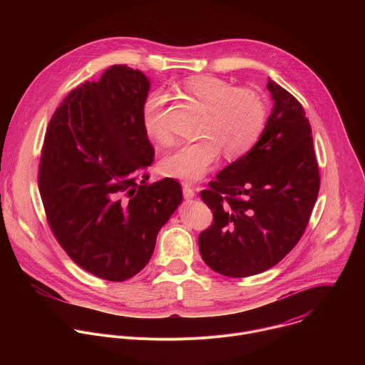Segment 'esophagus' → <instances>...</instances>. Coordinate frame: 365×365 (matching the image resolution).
Listing matches in <instances>:
<instances>
[{"label":"esophagus","mask_w":365,"mask_h":365,"mask_svg":"<svg viewBox=\"0 0 365 365\" xmlns=\"http://www.w3.org/2000/svg\"><path fill=\"white\" fill-rule=\"evenodd\" d=\"M195 190H193V187H190L189 185H183V196L186 197V199H192V197H195Z\"/></svg>","instance_id":"1"}]
</instances>
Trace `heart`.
I'll return each instance as SVG.
<instances>
[{
	"mask_svg": "<svg viewBox=\"0 0 365 365\" xmlns=\"http://www.w3.org/2000/svg\"><path fill=\"white\" fill-rule=\"evenodd\" d=\"M180 88L207 113L200 140L180 143L170 148L160 160V172L168 178L196 182L220 160L224 148L230 159L247 154L266 128V107L254 92L235 89L215 76H190ZM166 102L163 92L147 96L141 110L145 134L155 141H166L168 131L162 123Z\"/></svg>",
	"mask_w": 365,
	"mask_h": 365,
	"instance_id": "b5f03b06",
	"label": "heart"
}]
</instances>
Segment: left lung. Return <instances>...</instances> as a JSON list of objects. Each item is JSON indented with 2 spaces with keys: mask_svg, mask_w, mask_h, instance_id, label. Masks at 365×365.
I'll return each instance as SVG.
<instances>
[{
  "mask_svg": "<svg viewBox=\"0 0 365 365\" xmlns=\"http://www.w3.org/2000/svg\"><path fill=\"white\" fill-rule=\"evenodd\" d=\"M273 111L257 144L222 169L202 200L214 221L199 251L214 272L248 277L276 266L302 238L321 176L302 103L269 79Z\"/></svg>",
  "mask_w": 365,
  "mask_h": 365,
  "instance_id": "8db88e82",
  "label": "left lung"
}]
</instances>
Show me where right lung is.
<instances>
[{
  "label": "right lung",
  "instance_id": "right-lung-1",
  "mask_svg": "<svg viewBox=\"0 0 365 365\" xmlns=\"http://www.w3.org/2000/svg\"><path fill=\"white\" fill-rule=\"evenodd\" d=\"M150 82L114 65L69 92L51 117L38 189L51 232L88 273L124 282L141 272L182 202L178 180L147 183L154 148L141 110Z\"/></svg>",
  "mask_w": 365,
  "mask_h": 365
}]
</instances>
